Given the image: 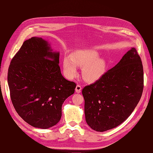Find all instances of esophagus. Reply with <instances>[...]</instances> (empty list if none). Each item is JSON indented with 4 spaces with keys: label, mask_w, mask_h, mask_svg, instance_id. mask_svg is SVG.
Listing matches in <instances>:
<instances>
[{
    "label": "esophagus",
    "mask_w": 153,
    "mask_h": 153,
    "mask_svg": "<svg viewBox=\"0 0 153 153\" xmlns=\"http://www.w3.org/2000/svg\"><path fill=\"white\" fill-rule=\"evenodd\" d=\"M81 90H82L81 85H77L76 86V88H75L76 92H77V93H80V92H81Z\"/></svg>",
    "instance_id": "obj_1"
}]
</instances>
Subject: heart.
Instances as JSON below:
<instances>
[{
  "mask_svg": "<svg viewBox=\"0 0 153 153\" xmlns=\"http://www.w3.org/2000/svg\"><path fill=\"white\" fill-rule=\"evenodd\" d=\"M76 66L82 68V76L89 82L100 80L106 71L105 60L99 57V53L92 49L78 50L71 54L70 58L63 59V71L68 78H72L76 75Z\"/></svg>",
  "mask_w": 153,
  "mask_h": 153,
  "instance_id": "heart-1",
  "label": "heart"
}]
</instances>
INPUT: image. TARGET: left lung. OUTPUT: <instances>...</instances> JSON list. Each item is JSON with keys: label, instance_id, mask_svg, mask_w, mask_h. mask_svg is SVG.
<instances>
[{"label": "left lung", "instance_id": "obj_1", "mask_svg": "<svg viewBox=\"0 0 153 153\" xmlns=\"http://www.w3.org/2000/svg\"><path fill=\"white\" fill-rule=\"evenodd\" d=\"M143 88L142 63L131 48L100 80L83 89L87 124L100 132L117 127L135 108Z\"/></svg>", "mask_w": 153, "mask_h": 153}]
</instances>
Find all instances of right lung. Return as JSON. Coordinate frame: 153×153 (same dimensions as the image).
<instances>
[{
    "instance_id": "right-lung-1",
    "label": "right lung",
    "mask_w": 153,
    "mask_h": 153,
    "mask_svg": "<svg viewBox=\"0 0 153 153\" xmlns=\"http://www.w3.org/2000/svg\"><path fill=\"white\" fill-rule=\"evenodd\" d=\"M59 52L41 38L23 43L9 67L7 82L16 112L32 126L48 129L62 116V105L76 84L62 75Z\"/></svg>"
}]
</instances>
